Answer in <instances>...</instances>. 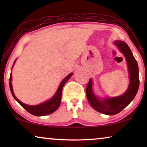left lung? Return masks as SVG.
Returning <instances> with one entry per match:
<instances>
[{"instance_id": "8db88e82", "label": "left lung", "mask_w": 147, "mask_h": 147, "mask_svg": "<svg viewBox=\"0 0 147 147\" xmlns=\"http://www.w3.org/2000/svg\"><path fill=\"white\" fill-rule=\"evenodd\" d=\"M115 45L124 53L127 61L130 82L127 91L120 96L101 101L96 97L92 92L91 79H90L86 87V96L92 107L96 111L107 115H114L121 112L134 99L139 87L138 64L130 47L125 42L122 41H116Z\"/></svg>"}]
</instances>
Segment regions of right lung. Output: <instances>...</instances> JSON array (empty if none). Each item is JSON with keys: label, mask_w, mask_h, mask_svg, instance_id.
<instances>
[{"label": "right lung", "mask_w": 147, "mask_h": 147, "mask_svg": "<svg viewBox=\"0 0 147 147\" xmlns=\"http://www.w3.org/2000/svg\"><path fill=\"white\" fill-rule=\"evenodd\" d=\"M72 75H73V74H70L64 78L63 81L61 82V84H60V85L59 86V88H58L57 91L55 94V96H54L51 100H48V101L44 102L43 104H39V105H37V106L27 105V104L22 103L21 101H19V100L15 97L13 90V87H12V83H11L12 74H11V76H10V79H9V87H10V90H11L12 95H13L14 98H15V99L19 102L20 105H21L23 108H25L28 112H29L30 114H33V115L37 116H45V115H47V114L53 113V112H55V110L59 108V106H60V104H61L62 89H63V86L65 85V84L67 82V80L71 78V76Z\"/></svg>", "instance_id": "obj_1"}]
</instances>
